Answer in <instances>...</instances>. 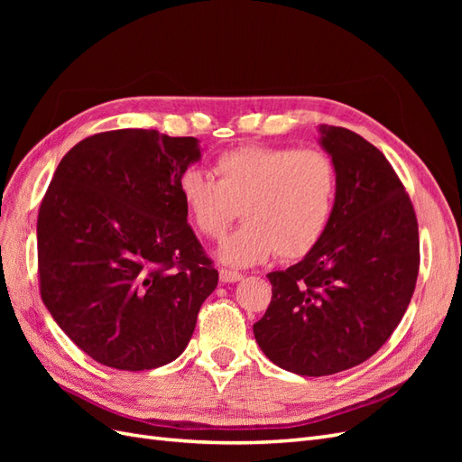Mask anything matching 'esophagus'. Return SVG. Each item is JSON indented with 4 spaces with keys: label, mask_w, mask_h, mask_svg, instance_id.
I'll use <instances>...</instances> for the list:
<instances>
[{
    "label": "esophagus",
    "mask_w": 462,
    "mask_h": 462,
    "mask_svg": "<svg viewBox=\"0 0 462 462\" xmlns=\"http://www.w3.org/2000/svg\"><path fill=\"white\" fill-rule=\"evenodd\" d=\"M241 279H243V273H239V272L226 270V268L219 270V282L221 283H236V282H241Z\"/></svg>",
    "instance_id": "obj_1"
}]
</instances>
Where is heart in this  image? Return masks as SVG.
Listing matches in <instances>:
<instances>
[{"instance_id":"obj_1","label":"heart","mask_w":462,"mask_h":462,"mask_svg":"<svg viewBox=\"0 0 462 462\" xmlns=\"http://www.w3.org/2000/svg\"><path fill=\"white\" fill-rule=\"evenodd\" d=\"M216 179L187 167L177 194L192 227L219 239L241 206L245 226L219 245V260L235 268L262 263L275 250L283 260L318 246L333 219L339 177L329 153L318 148L241 144L217 153Z\"/></svg>"}]
</instances>
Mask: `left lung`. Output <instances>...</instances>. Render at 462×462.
<instances>
[{"instance_id": "8db88e82", "label": "left lung", "mask_w": 462, "mask_h": 462, "mask_svg": "<svg viewBox=\"0 0 462 462\" xmlns=\"http://www.w3.org/2000/svg\"><path fill=\"white\" fill-rule=\"evenodd\" d=\"M337 167L333 219L312 253L272 272L254 337L273 365L331 375L362 365L395 331L420 268L412 202L383 153L343 127H319Z\"/></svg>"}]
</instances>
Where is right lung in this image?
<instances>
[{
    "instance_id": "add662e5",
    "label": "right lung",
    "mask_w": 462,
    "mask_h": 462,
    "mask_svg": "<svg viewBox=\"0 0 462 462\" xmlns=\"http://www.w3.org/2000/svg\"><path fill=\"white\" fill-rule=\"evenodd\" d=\"M199 160L192 136L119 129L75 144L53 173L38 212L40 295L104 366L170 365L217 285L177 194Z\"/></svg>"
}]
</instances>
